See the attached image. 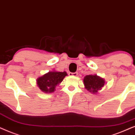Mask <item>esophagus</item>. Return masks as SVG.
Wrapping results in <instances>:
<instances>
[{
	"mask_svg": "<svg viewBox=\"0 0 135 135\" xmlns=\"http://www.w3.org/2000/svg\"><path fill=\"white\" fill-rule=\"evenodd\" d=\"M69 75H70V76H77V75H78V73L77 72H75V73L69 72Z\"/></svg>",
	"mask_w": 135,
	"mask_h": 135,
	"instance_id": "obj_1",
	"label": "esophagus"
}]
</instances>
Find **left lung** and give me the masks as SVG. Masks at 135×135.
<instances>
[{
  "mask_svg": "<svg viewBox=\"0 0 135 135\" xmlns=\"http://www.w3.org/2000/svg\"><path fill=\"white\" fill-rule=\"evenodd\" d=\"M83 81L85 88L93 93H96L98 90H100L105 83L104 79L97 75H86Z\"/></svg>",
  "mask_w": 135,
  "mask_h": 135,
  "instance_id": "8db88e82",
  "label": "left lung"
}]
</instances>
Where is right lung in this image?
<instances>
[{
	"label": "right lung",
	"instance_id": "right-lung-1",
	"mask_svg": "<svg viewBox=\"0 0 135 135\" xmlns=\"http://www.w3.org/2000/svg\"><path fill=\"white\" fill-rule=\"evenodd\" d=\"M67 74L65 71H49L39 77L37 80V84L41 91L44 93H52L57 84L62 81Z\"/></svg>",
	"mask_w": 135,
	"mask_h": 135
}]
</instances>
